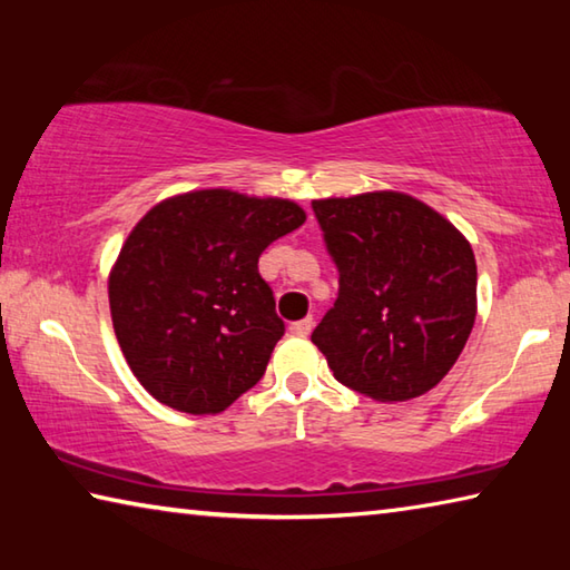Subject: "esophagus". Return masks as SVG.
I'll return each mask as SVG.
<instances>
[{"label": "esophagus", "mask_w": 570, "mask_h": 570, "mask_svg": "<svg viewBox=\"0 0 570 570\" xmlns=\"http://www.w3.org/2000/svg\"><path fill=\"white\" fill-rule=\"evenodd\" d=\"M288 330H292V334H296V336H306L308 332L314 330V320H312V316H306V320L294 322L292 326H288Z\"/></svg>", "instance_id": "esophagus-1"}]
</instances>
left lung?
I'll return each instance as SVG.
<instances>
[{"label":"left lung","mask_w":570,"mask_h":570,"mask_svg":"<svg viewBox=\"0 0 570 570\" xmlns=\"http://www.w3.org/2000/svg\"><path fill=\"white\" fill-rule=\"evenodd\" d=\"M340 294L312 334L344 387L377 402L430 392L458 362L478 312L468 238L394 190L314 200Z\"/></svg>","instance_id":"left-lung-1"}]
</instances>
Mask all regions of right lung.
<instances>
[{"instance_id": "right-lung-1", "label": "right lung", "mask_w": 570, "mask_h": 570, "mask_svg": "<svg viewBox=\"0 0 570 570\" xmlns=\"http://www.w3.org/2000/svg\"><path fill=\"white\" fill-rule=\"evenodd\" d=\"M304 220L294 200L224 188L183 193L138 220L108 294L120 350L153 397L216 414L264 377L286 326L258 256Z\"/></svg>"}]
</instances>
